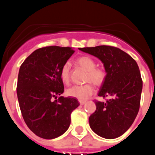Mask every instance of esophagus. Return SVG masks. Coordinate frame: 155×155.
<instances>
[{
    "label": "esophagus",
    "mask_w": 155,
    "mask_h": 155,
    "mask_svg": "<svg viewBox=\"0 0 155 155\" xmlns=\"http://www.w3.org/2000/svg\"><path fill=\"white\" fill-rule=\"evenodd\" d=\"M85 103H86V101H79V104H80L81 105H84Z\"/></svg>",
    "instance_id": "esophagus-1"
}]
</instances>
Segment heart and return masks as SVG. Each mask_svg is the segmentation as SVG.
<instances>
[{
  "label": "heart",
  "instance_id": "1",
  "mask_svg": "<svg viewBox=\"0 0 155 155\" xmlns=\"http://www.w3.org/2000/svg\"><path fill=\"white\" fill-rule=\"evenodd\" d=\"M76 64L87 71L85 82L87 83L83 85H74L67 90V94L69 97H75L79 101H85L94 91V85L101 86L107 79V72L104 68L96 67L94 60L87 55L79 57L76 60ZM60 77L62 82L68 85L70 82V63L66 62L62 65L60 70ZM90 81V83H88Z\"/></svg>",
  "mask_w": 155,
  "mask_h": 155
}]
</instances>
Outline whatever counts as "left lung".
<instances>
[{"label":"left lung","mask_w":155,"mask_h":155,"mask_svg":"<svg viewBox=\"0 0 155 155\" xmlns=\"http://www.w3.org/2000/svg\"><path fill=\"white\" fill-rule=\"evenodd\" d=\"M104 63L107 79L98 96L107 102L94 101L96 110L89 117L91 128L106 139L120 137L132 125L138 114L143 80L136 61L120 48L111 46L79 48Z\"/></svg>","instance_id":"left-lung-1"}]
</instances>
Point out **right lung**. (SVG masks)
<instances>
[{"label":"right lung","mask_w":155,"mask_h":155,"mask_svg":"<svg viewBox=\"0 0 155 155\" xmlns=\"http://www.w3.org/2000/svg\"><path fill=\"white\" fill-rule=\"evenodd\" d=\"M70 47L46 46L35 50L20 67L17 97L21 115L29 129L46 140L67 131L70 115L79 104L74 97H59L64 91L60 77L62 65L74 53Z\"/></svg>","instance_id":"1"}]
</instances>
